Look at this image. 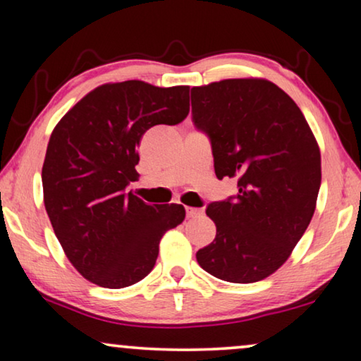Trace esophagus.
Segmentation results:
<instances>
[{
    "instance_id": "esophagus-1",
    "label": "esophagus",
    "mask_w": 361,
    "mask_h": 361,
    "mask_svg": "<svg viewBox=\"0 0 361 361\" xmlns=\"http://www.w3.org/2000/svg\"><path fill=\"white\" fill-rule=\"evenodd\" d=\"M202 214H204V210L202 209H195V207H185L187 219H195V216H200Z\"/></svg>"
}]
</instances>
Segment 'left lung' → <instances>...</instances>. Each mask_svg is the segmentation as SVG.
I'll return each mask as SVG.
<instances>
[{
	"instance_id": "left-lung-1",
	"label": "left lung",
	"mask_w": 361,
	"mask_h": 361,
	"mask_svg": "<svg viewBox=\"0 0 361 361\" xmlns=\"http://www.w3.org/2000/svg\"><path fill=\"white\" fill-rule=\"evenodd\" d=\"M190 97L216 177L238 179L235 199L207 207L216 235L197 261L219 279L256 283L288 261L312 220L322 179L317 140L293 98L266 78L212 82Z\"/></svg>"
}]
</instances>
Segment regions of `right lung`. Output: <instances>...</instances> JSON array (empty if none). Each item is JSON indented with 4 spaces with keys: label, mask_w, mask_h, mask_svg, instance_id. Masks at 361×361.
<instances>
[{
    "label": "right lung",
    "mask_w": 361,
    "mask_h": 361,
    "mask_svg": "<svg viewBox=\"0 0 361 361\" xmlns=\"http://www.w3.org/2000/svg\"><path fill=\"white\" fill-rule=\"evenodd\" d=\"M189 87L103 83L54 128L42 166L44 205L73 268L120 289L154 268L159 241L185 219L182 205H147L133 192L137 146L149 128L189 115Z\"/></svg>",
    "instance_id": "add662e5"
}]
</instances>
